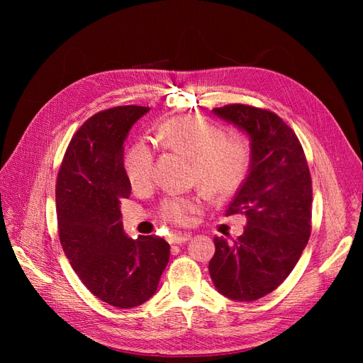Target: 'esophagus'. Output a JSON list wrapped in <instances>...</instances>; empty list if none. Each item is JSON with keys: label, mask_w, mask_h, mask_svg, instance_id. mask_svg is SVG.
Segmentation results:
<instances>
[{"label": "esophagus", "mask_w": 363, "mask_h": 363, "mask_svg": "<svg viewBox=\"0 0 363 363\" xmlns=\"http://www.w3.org/2000/svg\"><path fill=\"white\" fill-rule=\"evenodd\" d=\"M192 238V233H172L169 236L171 244H184Z\"/></svg>", "instance_id": "34e87169"}]
</instances>
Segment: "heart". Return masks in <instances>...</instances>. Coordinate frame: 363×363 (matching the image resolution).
<instances>
[{"label": "heart", "mask_w": 363, "mask_h": 363, "mask_svg": "<svg viewBox=\"0 0 363 363\" xmlns=\"http://www.w3.org/2000/svg\"><path fill=\"white\" fill-rule=\"evenodd\" d=\"M160 140L169 150L192 162V180L213 196L233 194L250 168V147L242 139H227L225 131L204 119L182 116L160 128ZM155 155L145 142H138L125 156V172L135 189L151 182ZM200 207L199 196H171L160 206L162 216L171 223H188Z\"/></svg>", "instance_id": "heart-1"}]
</instances>
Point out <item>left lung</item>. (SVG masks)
Returning <instances> with one entry per match:
<instances>
[{"label":"left lung","mask_w":363,"mask_h":363,"mask_svg":"<svg viewBox=\"0 0 363 363\" xmlns=\"http://www.w3.org/2000/svg\"><path fill=\"white\" fill-rule=\"evenodd\" d=\"M250 138L248 174L225 215L244 213L238 239L215 238L208 272L219 294L255 301L277 289L311 238L312 179L292 128L265 108L228 104L212 111Z\"/></svg>","instance_id":"8db88e82"}]
</instances>
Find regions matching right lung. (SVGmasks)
Wrapping results in <instances>:
<instances>
[{"mask_svg":"<svg viewBox=\"0 0 363 363\" xmlns=\"http://www.w3.org/2000/svg\"><path fill=\"white\" fill-rule=\"evenodd\" d=\"M148 111L119 106L87 119L69 142L56 184L65 255L96 298L121 309L150 300L169 260L167 240L159 236L131 239L121 221V201L131 192L124 140Z\"/></svg>","mask_w":363,"mask_h":363,"instance_id":"obj_1","label":"right lung"}]
</instances>
